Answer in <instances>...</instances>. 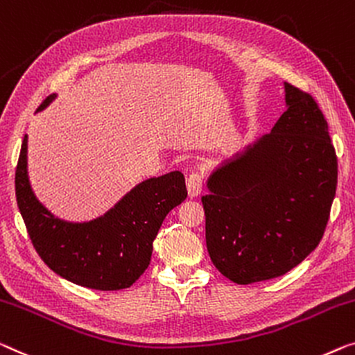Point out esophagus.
I'll use <instances>...</instances> for the list:
<instances>
[{"instance_id": "1", "label": "esophagus", "mask_w": 355, "mask_h": 355, "mask_svg": "<svg viewBox=\"0 0 355 355\" xmlns=\"http://www.w3.org/2000/svg\"><path fill=\"white\" fill-rule=\"evenodd\" d=\"M187 188L189 198H196L202 191V177L199 173H191L187 177Z\"/></svg>"}]
</instances>
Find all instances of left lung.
I'll return each instance as SVG.
<instances>
[{
  "mask_svg": "<svg viewBox=\"0 0 355 355\" xmlns=\"http://www.w3.org/2000/svg\"><path fill=\"white\" fill-rule=\"evenodd\" d=\"M287 110L211 173L202 196L211 263L234 284L284 276L324 236L336 193L329 124L308 92L285 83Z\"/></svg>",
  "mask_w": 355,
  "mask_h": 355,
  "instance_id": "left-lung-1",
  "label": "left lung"
}]
</instances>
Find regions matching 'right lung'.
<instances>
[{"label": "right lung", "mask_w": 355, "mask_h": 355, "mask_svg": "<svg viewBox=\"0 0 355 355\" xmlns=\"http://www.w3.org/2000/svg\"><path fill=\"white\" fill-rule=\"evenodd\" d=\"M54 97L49 95L38 110ZM187 196L183 173L175 171L137 184L97 220L70 223L55 218L31 191L26 135L15 167L17 205L41 260L63 279L105 292L130 287L145 272L164 218Z\"/></svg>", "instance_id": "1"}]
</instances>
